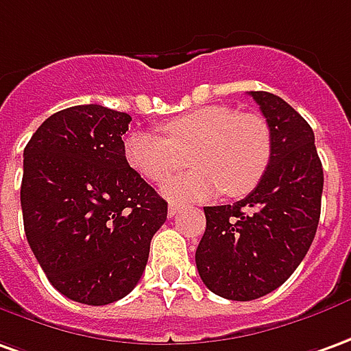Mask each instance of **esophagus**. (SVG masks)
<instances>
[{"label": "esophagus", "instance_id": "obj_1", "mask_svg": "<svg viewBox=\"0 0 351 351\" xmlns=\"http://www.w3.org/2000/svg\"><path fill=\"white\" fill-rule=\"evenodd\" d=\"M181 210H183V206L181 204H176V202H170V206H168V216L170 217H176L178 214H180Z\"/></svg>", "mask_w": 351, "mask_h": 351}]
</instances>
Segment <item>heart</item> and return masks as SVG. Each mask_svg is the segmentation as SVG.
<instances>
[{
  "label": "heart",
  "instance_id": "heart-1",
  "mask_svg": "<svg viewBox=\"0 0 351 351\" xmlns=\"http://www.w3.org/2000/svg\"><path fill=\"white\" fill-rule=\"evenodd\" d=\"M166 139L134 132L124 143L125 160L141 178L162 183L189 164L195 168L162 187L166 199L202 200L223 189L245 197L258 187L271 160V132L258 114L229 106H204L164 124Z\"/></svg>",
  "mask_w": 351,
  "mask_h": 351
}]
</instances>
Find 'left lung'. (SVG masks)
I'll list each match as a JSON object with an SVG mask.
<instances>
[{
    "label": "left lung",
    "instance_id": "obj_1",
    "mask_svg": "<svg viewBox=\"0 0 351 351\" xmlns=\"http://www.w3.org/2000/svg\"><path fill=\"white\" fill-rule=\"evenodd\" d=\"M271 132V160L258 187L233 206H206L195 254L210 291L227 300L262 298L291 277L317 231L323 166L313 130L287 101L250 91Z\"/></svg>",
    "mask_w": 351,
    "mask_h": 351
}]
</instances>
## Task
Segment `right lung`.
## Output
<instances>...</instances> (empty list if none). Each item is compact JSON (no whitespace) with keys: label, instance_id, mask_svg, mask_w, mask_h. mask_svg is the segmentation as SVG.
<instances>
[{"label":"right lung","instance_id":"1","mask_svg":"<svg viewBox=\"0 0 351 351\" xmlns=\"http://www.w3.org/2000/svg\"><path fill=\"white\" fill-rule=\"evenodd\" d=\"M132 116L101 105L59 110L24 149V231L66 298L106 306L134 291L168 202L128 164Z\"/></svg>","mask_w":351,"mask_h":351}]
</instances>
